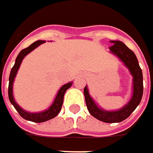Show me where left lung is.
<instances>
[{
	"label": "left lung",
	"mask_w": 153,
	"mask_h": 153,
	"mask_svg": "<svg viewBox=\"0 0 153 153\" xmlns=\"http://www.w3.org/2000/svg\"><path fill=\"white\" fill-rule=\"evenodd\" d=\"M111 42L113 44L109 48L110 50L118 57H120V59L129 69L133 76V96L128 104L126 105L122 109L114 111H107L97 106V105L90 97L87 87L84 88L86 105L89 113L96 119L106 123L120 122L128 118L140 104L143 92V73L139 66L137 58L135 53L121 42L113 41Z\"/></svg>",
	"instance_id": "1"
}]
</instances>
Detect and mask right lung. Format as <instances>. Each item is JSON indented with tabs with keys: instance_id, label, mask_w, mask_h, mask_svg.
Listing matches in <instances>:
<instances>
[{
	"instance_id": "obj_1",
	"label": "right lung",
	"mask_w": 153,
	"mask_h": 153,
	"mask_svg": "<svg viewBox=\"0 0 153 153\" xmlns=\"http://www.w3.org/2000/svg\"><path fill=\"white\" fill-rule=\"evenodd\" d=\"M45 42L44 41H37L35 42H33V44H31L29 47L22 49L18 56H16V59L15 65L14 66L12 67L11 71H10V79H9V90H8V94H9V99L10 101V103L13 105V106L15 107V109L17 111V112L19 113V115L24 118L25 120H30V121H33V122H37V123H40V122H44L47 120H49L53 118H55L60 111L62 105H63V101H64V95L65 93V91L72 86V82H69L65 85H64L63 87H61V88L59 89L56 98H55V101L54 103L52 104V105L49 107L48 110L42 111V112H37V113H32V112H27L25 111H24L21 107H19L16 103L14 100V97H13V94H12V85H13V81H14V78H15L16 74L17 73V70L21 65V62L23 60V58L28 54L30 53L32 50H33L35 48L41 45L42 43Z\"/></svg>"
}]
</instances>
